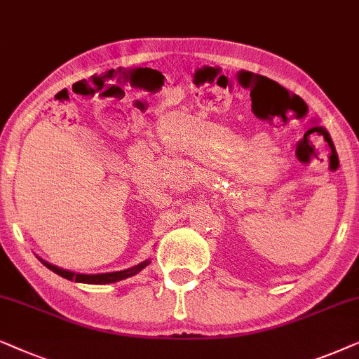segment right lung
Listing matches in <instances>:
<instances>
[{"instance_id":"right-lung-1","label":"right lung","mask_w":359,"mask_h":359,"mask_svg":"<svg viewBox=\"0 0 359 359\" xmlns=\"http://www.w3.org/2000/svg\"><path fill=\"white\" fill-rule=\"evenodd\" d=\"M42 262H44V266L49 267L52 272H55V274L62 276L64 279L75 280V283H82V284H111V283H118V280L126 279V277H131V276L137 274V272H140L141 269H144V267L149 264L151 261L141 262V264L131 267V269L116 271V272H104V274H76V272L65 271V269H60V267H57V266H52L46 261H42Z\"/></svg>"}]
</instances>
